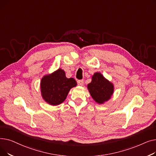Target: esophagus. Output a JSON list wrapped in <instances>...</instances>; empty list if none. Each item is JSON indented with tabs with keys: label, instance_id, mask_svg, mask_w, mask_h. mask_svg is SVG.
I'll return each instance as SVG.
<instances>
[{
	"label": "esophagus",
	"instance_id": "1",
	"mask_svg": "<svg viewBox=\"0 0 156 156\" xmlns=\"http://www.w3.org/2000/svg\"><path fill=\"white\" fill-rule=\"evenodd\" d=\"M77 83L80 86H83V80H79L77 81Z\"/></svg>",
	"mask_w": 156,
	"mask_h": 156
}]
</instances>
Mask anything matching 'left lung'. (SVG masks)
<instances>
[{
    "instance_id": "left-lung-1",
    "label": "left lung",
    "mask_w": 156,
    "mask_h": 156,
    "mask_svg": "<svg viewBox=\"0 0 156 156\" xmlns=\"http://www.w3.org/2000/svg\"><path fill=\"white\" fill-rule=\"evenodd\" d=\"M87 87L94 100L99 104L108 101L114 92L113 84L100 73L94 74L91 83L87 85Z\"/></svg>"
}]
</instances>
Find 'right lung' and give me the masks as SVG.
<instances>
[{"mask_svg":"<svg viewBox=\"0 0 156 156\" xmlns=\"http://www.w3.org/2000/svg\"><path fill=\"white\" fill-rule=\"evenodd\" d=\"M76 84L75 79L66 78L65 72L59 69L42 78L40 83L41 93L45 101L57 105L65 101L70 89L76 87Z\"/></svg>","mask_w":156,"mask_h":156,"instance_id":"add662e5","label":"right lung"}]
</instances>
